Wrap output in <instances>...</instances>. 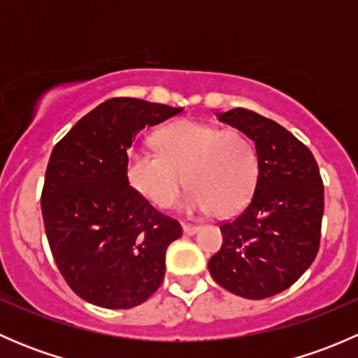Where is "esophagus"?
I'll return each instance as SVG.
<instances>
[{"label": "esophagus", "instance_id": "34e87169", "mask_svg": "<svg viewBox=\"0 0 358 358\" xmlns=\"http://www.w3.org/2000/svg\"><path fill=\"white\" fill-rule=\"evenodd\" d=\"M182 229H183V234H185V236H194V234H196L197 230H199V227L189 225V223H183Z\"/></svg>", "mask_w": 358, "mask_h": 358}]
</instances>
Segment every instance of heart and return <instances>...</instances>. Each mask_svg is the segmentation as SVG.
Segmentation results:
<instances>
[{"mask_svg": "<svg viewBox=\"0 0 358 358\" xmlns=\"http://www.w3.org/2000/svg\"><path fill=\"white\" fill-rule=\"evenodd\" d=\"M156 152L129 150L124 176L133 190L159 209L175 204L183 180L190 185L183 208L211 209L216 216L241 211L255 192L258 157L251 140L237 128L182 119L154 135Z\"/></svg>", "mask_w": 358, "mask_h": 358, "instance_id": "obj_1", "label": "heart"}]
</instances>
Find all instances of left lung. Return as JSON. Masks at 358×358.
Listing matches in <instances>:
<instances>
[{
	"label": "left lung",
	"mask_w": 358,
	"mask_h": 358,
	"mask_svg": "<svg viewBox=\"0 0 358 358\" xmlns=\"http://www.w3.org/2000/svg\"><path fill=\"white\" fill-rule=\"evenodd\" d=\"M255 143L258 180L246 208L220 230L208 263L223 289L263 299L292 286L319 251L324 185L308 147L275 121L237 107L216 114Z\"/></svg>",
	"instance_id": "obj_1"
}]
</instances>
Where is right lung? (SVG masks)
<instances>
[{
  "label": "right lung",
  "mask_w": 358,
  "mask_h": 358,
  "mask_svg": "<svg viewBox=\"0 0 358 358\" xmlns=\"http://www.w3.org/2000/svg\"><path fill=\"white\" fill-rule=\"evenodd\" d=\"M182 110L110 99L53 147L41 194L46 237L66 282L92 305L133 308L164 279L166 249L182 227L129 187L124 164L136 133Z\"/></svg>",
  "instance_id": "right-lung-1"
}]
</instances>
